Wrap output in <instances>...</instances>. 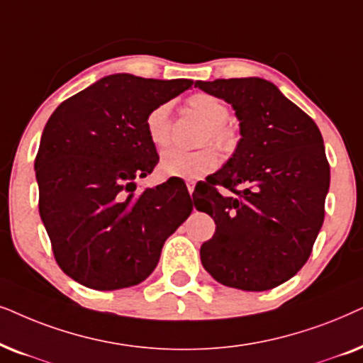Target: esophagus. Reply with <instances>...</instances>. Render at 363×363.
I'll return each mask as SVG.
<instances>
[{"label":"esophagus","mask_w":363,"mask_h":363,"mask_svg":"<svg viewBox=\"0 0 363 363\" xmlns=\"http://www.w3.org/2000/svg\"><path fill=\"white\" fill-rule=\"evenodd\" d=\"M194 187H196L194 182H187V191H189V194H192V192H194Z\"/></svg>","instance_id":"1"}]
</instances>
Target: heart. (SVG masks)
<instances>
[{
	"label": "heart",
	"mask_w": 363,
	"mask_h": 363,
	"mask_svg": "<svg viewBox=\"0 0 363 363\" xmlns=\"http://www.w3.org/2000/svg\"><path fill=\"white\" fill-rule=\"evenodd\" d=\"M189 106L207 121L202 143L212 141L222 151L234 149L235 134L225 123L229 119V109L224 103H220L214 96L197 93L189 98ZM146 131L154 146H167L171 141V106L167 103L159 104L147 114ZM217 164H219V152L212 146H204L196 151L169 147L159 159V169L162 174L182 179H199L214 171Z\"/></svg>",
	"instance_id": "obj_1"
}]
</instances>
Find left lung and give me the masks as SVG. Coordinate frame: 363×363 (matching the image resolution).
Listing matches in <instances>:
<instances>
[{"mask_svg": "<svg viewBox=\"0 0 363 363\" xmlns=\"http://www.w3.org/2000/svg\"><path fill=\"white\" fill-rule=\"evenodd\" d=\"M196 86L232 104L242 136L225 166L194 191L196 209L216 222L201 262L227 287L269 291L302 269L323 224L330 167L322 134L260 77Z\"/></svg>", "mask_w": 363, "mask_h": 363, "instance_id": "left-lung-1", "label": "left lung"}]
</instances>
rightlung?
I'll use <instances>...</instances> for the list:
<instances>
[{"instance_id":"add662e5","label":"right lung","mask_w":363,"mask_h":363,"mask_svg":"<svg viewBox=\"0 0 363 363\" xmlns=\"http://www.w3.org/2000/svg\"><path fill=\"white\" fill-rule=\"evenodd\" d=\"M191 79L111 74L57 106L43 131L35 169L40 216L65 274L96 291L138 286L169 235L192 212L187 189L169 182L139 192L157 164L146 118Z\"/></svg>"}]
</instances>
